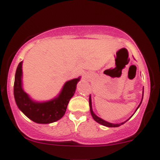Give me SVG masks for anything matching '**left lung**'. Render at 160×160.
I'll list each match as a JSON object with an SVG mask.
<instances>
[{"mask_svg":"<svg viewBox=\"0 0 160 160\" xmlns=\"http://www.w3.org/2000/svg\"><path fill=\"white\" fill-rule=\"evenodd\" d=\"M142 98H143V91H142ZM142 101H141V102H140L139 105H138V108H137V109H136L135 112H136V111H137V109H138V107L140 106V105H141V103H142ZM89 106H90V112H91V115H92V118H93L94 120L96 121V122H98V123H99V124L102 125V126H107V127H118V126H120L121 125H123V124H124L125 122H127V121H128L129 119H130V118H131V117H132V116L130 117V118H129L128 120H126V122H121V123H118V124H114V123H111V122H106V121L103 120V119H102V118H99V117H98V116H97V115H96L95 113H93V111H92V100H91V95L89 96Z\"/></svg>","mask_w":160,"mask_h":160,"instance_id":"8db88e82","label":"left lung"}]
</instances>
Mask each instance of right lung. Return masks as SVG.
I'll return each mask as SVG.
<instances>
[{
	"mask_svg": "<svg viewBox=\"0 0 160 160\" xmlns=\"http://www.w3.org/2000/svg\"><path fill=\"white\" fill-rule=\"evenodd\" d=\"M80 77L67 81L59 94L47 101L32 100L22 88V61L16 70L13 94L18 109L28 118L39 124H49L59 120L65 114L70 99L76 92V84Z\"/></svg>",
	"mask_w": 160,
	"mask_h": 160,
	"instance_id": "add662e5",
	"label": "right lung"
}]
</instances>
